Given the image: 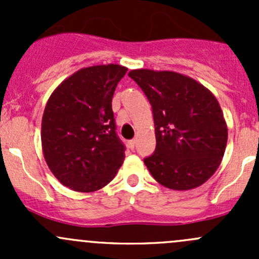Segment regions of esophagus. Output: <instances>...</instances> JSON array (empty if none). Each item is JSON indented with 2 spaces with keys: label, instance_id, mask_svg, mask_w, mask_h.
Masks as SVG:
<instances>
[{
  "label": "esophagus",
  "instance_id": "34e87169",
  "mask_svg": "<svg viewBox=\"0 0 259 259\" xmlns=\"http://www.w3.org/2000/svg\"><path fill=\"white\" fill-rule=\"evenodd\" d=\"M129 145H130V148L132 149H134L135 148V145H137V139H132L129 142Z\"/></svg>",
  "mask_w": 259,
  "mask_h": 259
}]
</instances>
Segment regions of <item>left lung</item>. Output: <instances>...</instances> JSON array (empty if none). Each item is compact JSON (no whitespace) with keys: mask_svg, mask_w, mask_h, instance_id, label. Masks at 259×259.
I'll return each instance as SVG.
<instances>
[{"mask_svg":"<svg viewBox=\"0 0 259 259\" xmlns=\"http://www.w3.org/2000/svg\"><path fill=\"white\" fill-rule=\"evenodd\" d=\"M153 109L156 148L144 163L153 178L174 190L199 187L215 173L228 139L215 96L198 81L173 71L129 72Z\"/></svg>","mask_w":259,"mask_h":259,"instance_id":"8db88e82","label":"left lung"}]
</instances>
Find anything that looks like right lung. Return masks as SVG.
Returning a JSON list of instances; mask_svg holds the SVG:
<instances>
[{
  "mask_svg": "<svg viewBox=\"0 0 259 259\" xmlns=\"http://www.w3.org/2000/svg\"><path fill=\"white\" fill-rule=\"evenodd\" d=\"M121 65L81 69L50 96L41 124V143L50 170L62 185L82 193L114 179L125 158L116 135L114 91L126 74Z\"/></svg>",
  "mask_w": 259,
  "mask_h": 259,
  "instance_id": "add662e5",
  "label": "right lung"
}]
</instances>
